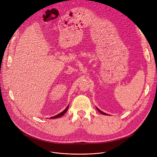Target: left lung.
<instances>
[{"mask_svg": "<svg viewBox=\"0 0 157 157\" xmlns=\"http://www.w3.org/2000/svg\"><path fill=\"white\" fill-rule=\"evenodd\" d=\"M96 109H97V110H98V111L99 112V113H101L102 114H103V115H108V114H105V113H103V112H102V111H101V110H99V109H98V107H96Z\"/></svg>", "mask_w": 157, "mask_h": 157, "instance_id": "left-lung-1", "label": "left lung"}]
</instances>
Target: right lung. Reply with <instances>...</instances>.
Wrapping results in <instances>:
<instances>
[{"mask_svg":"<svg viewBox=\"0 0 157 157\" xmlns=\"http://www.w3.org/2000/svg\"><path fill=\"white\" fill-rule=\"evenodd\" d=\"M68 108H69V105H68L66 107V108L63 111V112H61V113H59V114H58V115H56V116H53V117H50V119H56V118H59V117H61V116H63L66 113V111H67V110L68 109Z\"/></svg>","mask_w":157,"mask_h":157,"instance_id":"right-lung-1","label":"right lung"}]
</instances>
